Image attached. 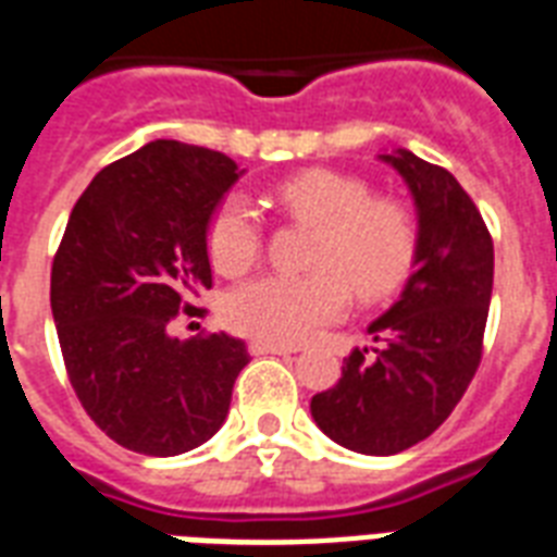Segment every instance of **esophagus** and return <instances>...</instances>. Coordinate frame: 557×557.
Listing matches in <instances>:
<instances>
[{
	"label": "esophagus",
	"instance_id": "esophagus-1",
	"mask_svg": "<svg viewBox=\"0 0 557 557\" xmlns=\"http://www.w3.org/2000/svg\"><path fill=\"white\" fill-rule=\"evenodd\" d=\"M250 354H253V356H265V354L288 356V354H297V347L295 345H280V342H262V338H253V342H250Z\"/></svg>",
	"mask_w": 557,
	"mask_h": 557
}]
</instances>
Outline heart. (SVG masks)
Listing matches in <instances>:
<instances>
[{
	"instance_id": "obj_1",
	"label": "heart",
	"mask_w": 557,
	"mask_h": 557,
	"mask_svg": "<svg viewBox=\"0 0 557 557\" xmlns=\"http://www.w3.org/2000/svg\"><path fill=\"white\" fill-rule=\"evenodd\" d=\"M277 203L309 227L315 239L307 274H262L245 280L224 300L233 330L295 345L333 324L350 307V286L362 300L392 295L418 257V227L394 198H373L354 175L309 169L274 193ZM207 250L222 274L248 271L262 253V222L248 198L227 195L207 227Z\"/></svg>"
}]
</instances>
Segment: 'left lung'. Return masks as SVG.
Listing matches in <instances>:
<instances>
[{
  "instance_id": "obj_1",
  "label": "left lung",
  "mask_w": 557,
  "mask_h": 557,
  "mask_svg": "<svg viewBox=\"0 0 557 557\" xmlns=\"http://www.w3.org/2000/svg\"><path fill=\"white\" fill-rule=\"evenodd\" d=\"M382 160L418 207L414 271L368 326L373 354L354 350L342 380L309 403L324 435L364 456L403 453L449 418L482 362L494 288V239L456 177L406 148Z\"/></svg>"
}]
</instances>
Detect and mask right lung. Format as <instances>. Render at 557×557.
Wrapping results in <instances>:
<instances>
[{
	"instance_id": "obj_1",
	"label": "right lung",
	"mask_w": 557,
	"mask_h": 557,
	"mask_svg": "<svg viewBox=\"0 0 557 557\" xmlns=\"http://www.w3.org/2000/svg\"><path fill=\"white\" fill-rule=\"evenodd\" d=\"M239 165L157 139L101 169L72 207L52 262V315L81 406L143 456H181L222 430L248 347L169 335L212 286L207 227Z\"/></svg>"
}]
</instances>
